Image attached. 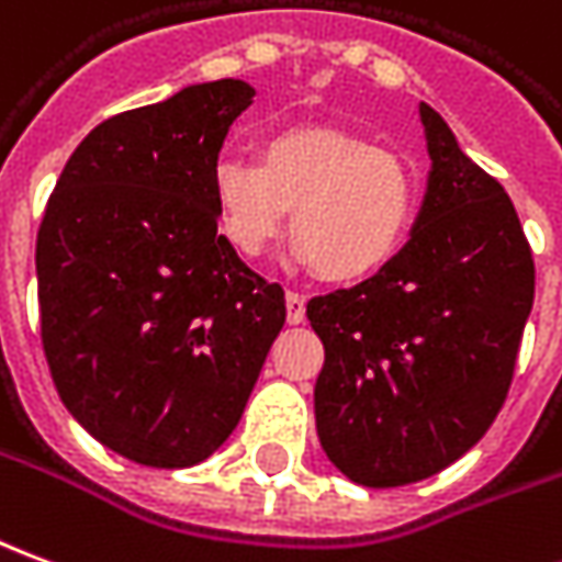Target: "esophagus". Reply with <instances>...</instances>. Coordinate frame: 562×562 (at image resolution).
Returning <instances> with one entry per match:
<instances>
[{"label": "esophagus", "mask_w": 562, "mask_h": 562, "mask_svg": "<svg viewBox=\"0 0 562 562\" xmlns=\"http://www.w3.org/2000/svg\"><path fill=\"white\" fill-rule=\"evenodd\" d=\"M285 319L289 325H301L307 319V297L297 292H285Z\"/></svg>", "instance_id": "34e87169"}]
</instances>
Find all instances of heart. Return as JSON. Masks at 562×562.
Here are the masks:
<instances>
[{
  "mask_svg": "<svg viewBox=\"0 0 562 562\" xmlns=\"http://www.w3.org/2000/svg\"><path fill=\"white\" fill-rule=\"evenodd\" d=\"M218 231L240 255H261L292 210L294 255L322 280L356 282L386 268L417 210L414 172L395 151L331 127H292L265 139L258 160L213 167Z\"/></svg>",
  "mask_w": 562,
  "mask_h": 562,
  "instance_id": "obj_1",
  "label": "heart"
}]
</instances>
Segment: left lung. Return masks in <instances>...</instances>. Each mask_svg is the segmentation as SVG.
<instances>
[{"instance_id": "8db88e82", "label": "left lung", "mask_w": 562, "mask_h": 562, "mask_svg": "<svg viewBox=\"0 0 562 562\" xmlns=\"http://www.w3.org/2000/svg\"><path fill=\"white\" fill-rule=\"evenodd\" d=\"M431 170L411 240L371 280L319 294L313 404L325 457L362 486H404L469 453L499 414L536 294L505 188L419 103Z\"/></svg>"}]
</instances>
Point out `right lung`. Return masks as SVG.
<instances>
[{
  "instance_id": "add662e5",
  "label": "right lung",
  "mask_w": 562,
  "mask_h": 562,
  "mask_svg": "<svg viewBox=\"0 0 562 562\" xmlns=\"http://www.w3.org/2000/svg\"><path fill=\"white\" fill-rule=\"evenodd\" d=\"M240 78L109 117L66 160L35 240L42 347L63 404L121 457L188 469L237 429L285 292L218 234L213 167Z\"/></svg>"
}]
</instances>
